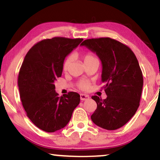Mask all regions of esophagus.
Returning <instances> with one entry per match:
<instances>
[{"label": "esophagus", "mask_w": 160, "mask_h": 160, "mask_svg": "<svg viewBox=\"0 0 160 160\" xmlns=\"http://www.w3.org/2000/svg\"><path fill=\"white\" fill-rule=\"evenodd\" d=\"M81 100H86L89 99V96L88 95H85V94H81L80 95Z\"/></svg>", "instance_id": "esophagus-1"}]
</instances>
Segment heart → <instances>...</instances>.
<instances>
[{
    "mask_svg": "<svg viewBox=\"0 0 160 160\" xmlns=\"http://www.w3.org/2000/svg\"><path fill=\"white\" fill-rule=\"evenodd\" d=\"M93 59H95V58L92 55V54L89 53H87L84 55V61L85 64H86L87 62H88L89 61L93 60ZM71 61H72V58L71 56L67 57V58L65 59L64 62H63V64H62L63 71H68L70 68V66H71ZM78 87H79L81 89H82V90H87V89H88L89 87V82L87 80H85V79L80 80L78 83Z\"/></svg>",
    "mask_w": 160,
    "mask_h": 160,
    "instance_id": "heart-1",
    "label": "heart"
}]
</instances>
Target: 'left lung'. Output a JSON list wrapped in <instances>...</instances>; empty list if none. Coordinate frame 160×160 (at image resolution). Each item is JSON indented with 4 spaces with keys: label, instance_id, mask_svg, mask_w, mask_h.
Here are the masks:
<instances>
[{
    "label": "left lung",
    "instance_id": "8db88e82",
    "mask_svg": "<svg viewBox=\"0 0 160 160\" xmlns=\"http://www.w3.org/2000/svg\"><path fill=\"white\" fill-rule=\"evenodd\" d=\"M81 45L95 52L101 60L102 82L106 84V99L92 96L97 103L92 121L108 130L122 128L140 105L143 78L138 61L128 46L111 38L87 39Z\"/></svg>",
    "mask_w": 160,
    "mask_h": 160
}]
</instances>
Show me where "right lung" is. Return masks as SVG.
<instances>
[{"mask_svg":"<svg viewBox=\"0 0 160 160\" xmlns=\"http://www.w3.org/2000/svg\"><path fill=\"white\" fill-rule=\"evenodd\" d=\"M82 41L64 37L44 39L28 51L22 64L18 76L22 103L30 121L45 132L65 128L79 104L77 92L59 97L54 82L62 76L65 57Z\"/></svg>","mask_w":160,"mask_h":160,"instance_id":"add662e5","label":"right lung"}]
</instances>
